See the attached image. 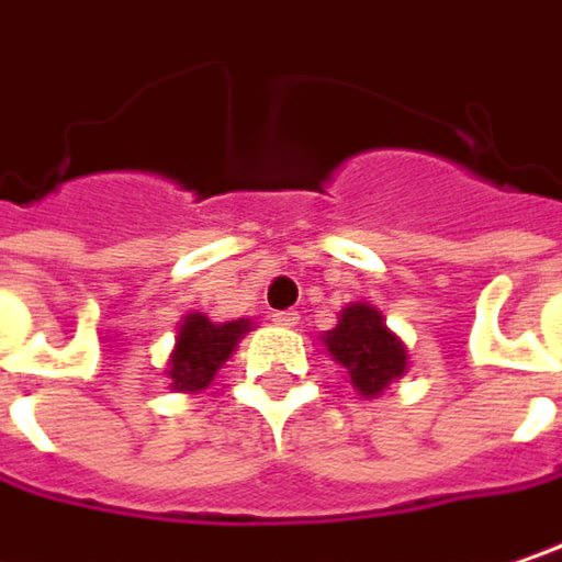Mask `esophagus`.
Listing matches in <instances>:
<instances>
[{"label": "esophagus", "mask_w": 562, "mask_h": 562, "mask_svg": "<svg viewBox=\"0 0 562 562\" xmlns=\"http://www.w3.org/2000/svg\"><path fill=\"white\" fill-rule=\"evenodd\" d=\"M270 317H273V324H280V327H295V324H299V312H292V308H289V312H273Z\"/></svg>", "instance_id": "esophagus-1"}]
</instances>
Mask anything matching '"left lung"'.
I'll use <instances>...</instances> for the list:
<instances>
[{"label": "left lung", "mask_w": 562, "mask_h": 562, "mask_svg": "<svg viewBox=\"0 0 562 562\" xmlns=\"http://www.w3.org/2000/svg\"><path fill=\"white\" fill-rule=\"evenodd\" d=\"M324 347L349 372L352 387L362 397H379L394 379L407 372V347L387 330L379 308L352 302L340 312L334 330H327Z\"/></svg>", "instance_id": "obj_1"}]
</instances>
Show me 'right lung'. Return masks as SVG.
Returning <instances> with one entry per match:
<instances>
[{"mask_svg": "<svg viewBox=\"0 0 562 562\" xmlns=\"http://www.w3.org/2000/svg\"><path fill=\"white\" fill-rule=\"evenodd\" d=\"M248 330V317L215 324L206 314H187L181 321V330H178L175 349H171L168 369H165V375L171 379V387H175V391H187V394L203 391V387L215 379V372L228 362V356L235 352L238 340H241Z\"/></svg>", "mask_w": 562, "mask_h": 562, "instance_id": "1", "label": "right lung"}]
</instances>
